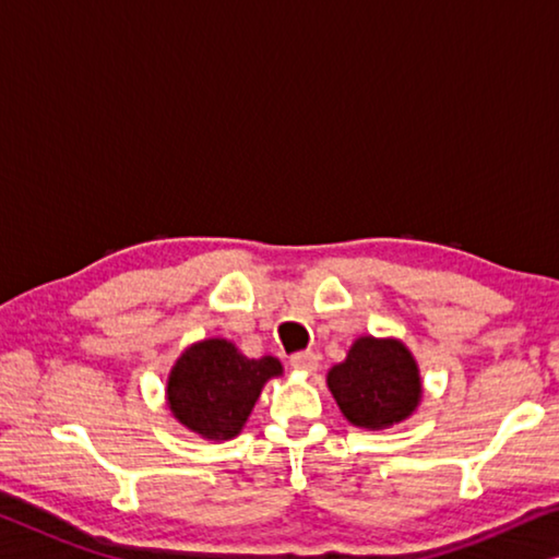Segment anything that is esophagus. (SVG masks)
<instances>
[{
  "label": "esophagus",
  "mask_w": 559,
  "mask_h": 559,
  "mask_svg": "<svg viewBox=\"0 0 559 559\" xmlns=\"http://www.w3.org/2000/svg\"><path fill=\"white\" fill-rule=\"evenodd\" d=\"M289 365L295 369H302V372H314L317 365H320V355L312 349H305V352H295V355L289 357Z\"/></svg>",
  "instance_id": "obj_1"
}]
</instances>
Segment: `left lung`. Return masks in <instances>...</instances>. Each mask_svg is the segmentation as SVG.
<instances>
[{"instance_id": "1", "label": "left lung", "mask_w": 559, "mask_h": 559, "mask_svg": "<svg viewBox=\"0 0 559 559\" xmlns=\"http://www.w3.org/2000/svg\"><path fill=\"white\" fill-rule=\"evenodd\" d=\"M328 384L352 425L382 429L412 415L419 402V374L397 340L362 337L334 365Z\"/></svg>"}]
</instances>
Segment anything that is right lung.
I'll return each mask as SVG.
<instances>
[{
    "label": "right lung",
    "instance_id": "1",
    "mask_svg": "<svg viewBox=\"0 0 559 559\" xmlns=\"http://www.w3.org/2000/svg\"><path fill=\"white\" fill-rule=\"evenodd\" d=\"M280 372L282 365L274 357L247 359L227 340H204L171 369L169 409L192 432L229 440L247 423L264 382Z\"/></svg>",
    "mask_w": 559,
    "mask_h": 559
}]
</instances>
